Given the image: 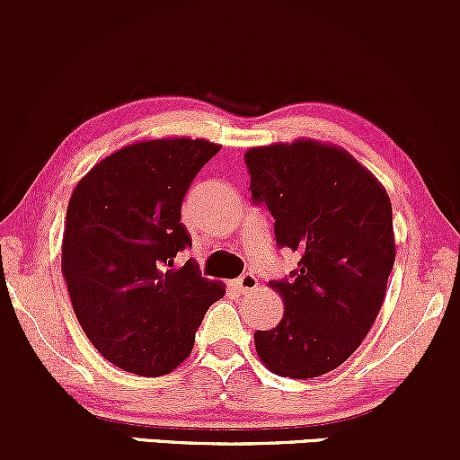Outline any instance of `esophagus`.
<instances>
[{"instance_id": "obj_1", "label": "esophagus", "mask_w": 460, "mask_h": 460, "mask_svg": "<svg viewBox=\"0 0 460 460\" xmlns=\"http://www.w3.org/2000/svg\"><path fill=\"white\" fill-rule=\"evenodd\" d=\"M234 285L237 288V292L251 294V292H255L257 285H260V279H257L252 272H244V274H242V277L235 279Z\"/></svg>"}]
</instances>
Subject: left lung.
Segmentation results:
<instances>
[{"mask_svg": "<svg viewBox=\"0 0 460 460\" xmlns=\"http://www.w3.org/2000/svg\"><path fill=\"white\" fill-rule=\"evenodd\" d=\"M244 162L277 244L300 255L288 279L270 281L285 311L255 332L257 355L279 376L315 378L361 346L381 311L395 260L392 200L350 153L318 140L255 146Z\"/></svg>", "mask_w": 460, "mask_h": 460, "instance_id": "8db88e82", "label": "left lung"}]
</instances>
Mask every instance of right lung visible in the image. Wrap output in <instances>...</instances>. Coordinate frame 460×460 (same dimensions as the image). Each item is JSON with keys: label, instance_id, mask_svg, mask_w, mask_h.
Here are the masks:
<instances>
[{"label": "right lung", "instance_id": "right-lung-1", "mask_svg": "<svg viewBox=\"0 0 460 460\" xmlns=\"http://www.w3.org/2000/svg\"><path fill=\"white\" fill-rule=\"evenodd\" d=\"M218 151L200 138L134 142L73 190L62 235L68 296L91 344L125 372H172L192 352L205 311L225 296L192 260L177 266L192 248L181 200Z\"/></svg>", "mask_w": 460, "mask_h": 460}]
</instances>
